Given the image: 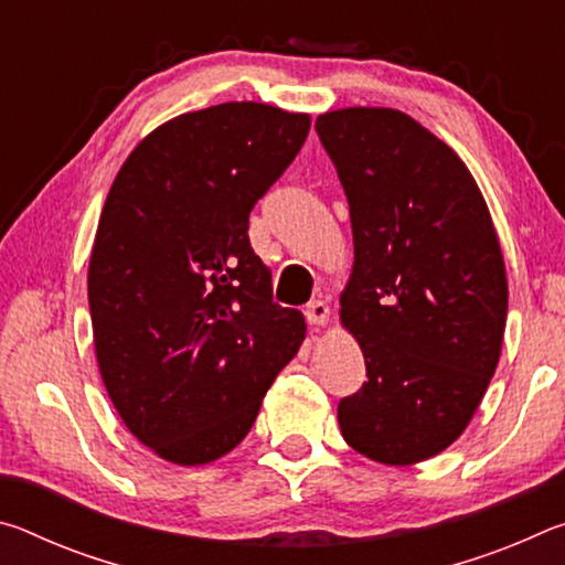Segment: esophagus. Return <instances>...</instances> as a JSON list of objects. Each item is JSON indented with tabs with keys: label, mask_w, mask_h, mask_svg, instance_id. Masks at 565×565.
<instances>
[{
	"label": "esophagus",
	"mask_w": 565,
	"mask_h": 565,
	"mask_svg": "<svg viewBox=\"0 0 565 565\" xmlns=\"http://www.w3.org/2000/svg\"><path fill=\"white\" fill-rule=\"evenodd\" d=\"M303 317H306V321L311 323V327H323V323L329 321V306H327V301H321V299L311 301L303 309Z\"/></svg>",
	"instance_id": "34e87169"
}]
</instances>
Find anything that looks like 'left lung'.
Instances as JSON below:
<instances>
[{
    "label": "left lung",
    "mask_w": 565,
    "mask_h": 565,
    "mask_svg": "<svg viewBox=\"0 0 565 565\" xmlns=\"http://www.w3.org/2000/svg\"><path fill=\"white\" fill-rule=\"evenodd\" d=\"M317 134L349 199L341 323L369 376L341 398V434L371 461H426L463 434L501 356L499 236L471 171L408 114L339 109Z\"/></svg>",
    "instance_id": "1"
}]
</instances>
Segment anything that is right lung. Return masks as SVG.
Here are the masks:
<instances>
[{
    "instance_id": "1",
    "label": "right lung",
    "mask_w": 565,
    "mask_h": 565,
    "mask_svg": "<svg viewBox=\"0 0 565 565\" xmlns=\"http://www.w3.org/2000/svg\"><path fill=\"white\" fill-rule=\"evenodd\" d=\"M309 124L256 102L181 114L109 189L89 262L94 349L124 424L171 463L242 444L306 337L301 313L274 303L248 214Z\"/></svg>"
}]
</instances>
